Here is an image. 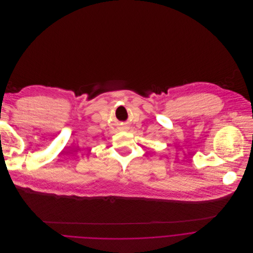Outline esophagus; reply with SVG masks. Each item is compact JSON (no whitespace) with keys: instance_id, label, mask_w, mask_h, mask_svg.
<instances>
[{"instance_id":"34e87169","label":"esophagus","mask_w":253,"mask_h":253,"mask_svg":"<svg viewBox=\"0 0 253 253\" xmlns=\"http://www.w3.org/2000/svg\"><path fill=\"white\" fill-rule=\"evenodd\" d=\"M126 128H127V126H126Z\"/></svg>"}]
</instances>
